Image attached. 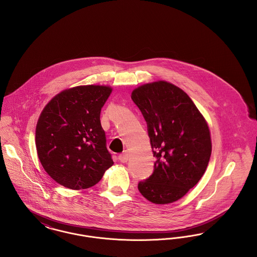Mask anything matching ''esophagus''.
<instances>
[{
    "mask_svg": "<svg viewBox=\"0 0 257 257\" xmlns=\"http://www.w3.org/2000/svg\"><path fill=\"white\" fill-rule=\"evenodd\" d=\"M118 158H119L120 162H122V163H126V162L128 161V159H129V152L127 151H124L123 153H121Z\"/></svg>",
    "mask_w": 257,
    "mask_h": 257,
    "instance_id": "1",
    "label": "esophagus"
}]
</instances>
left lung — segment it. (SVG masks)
<instances>
[{
    "label": "left lung",
    "mask_w": 257,
    "mask_h": 257,
    "mask_svg": "<svg viewBox=\"0 0 257 257\" xmlns=\"http://www.w3.org/2000/svg\"><path fill=\"white\" fill-rule=\"evenodd\" d=\"M131 97L148 123L157 158L153 174L139 183V191L153 204L176 202L196 185L208 167V122L184 91L165 80L140 85Z\"/></svg>",
    "instance_id": "obj_1"
}]
</instances>
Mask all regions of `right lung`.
Here are the masks:
<instances>
[{
	"label": "right lung",
	"mask_w": 257,
	"mask_h": 257,
	"mask_svg": "<svg viewBox=\"0 0 257 257\" xmlns=\"http://www.w3.org/2000/svg\"><path fill=\"white\" fill-rule=\"evenodd\" d=\"M112 88L79 85L61 91L44 107L36 126V148L42 166L61 185L86 189L113 165L100 121Z\"/></svg>",
	"instance_id": "1"
}]
</instances>
